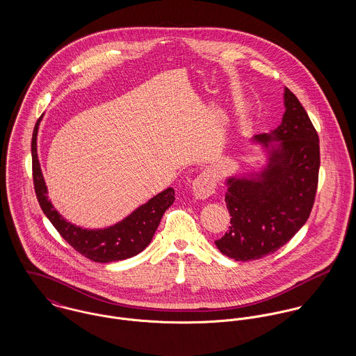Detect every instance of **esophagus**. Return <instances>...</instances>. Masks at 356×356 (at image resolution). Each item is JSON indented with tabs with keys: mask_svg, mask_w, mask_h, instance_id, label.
<instances>
[{
	"mask_svg": "<svg viewBox=\"0 0 356 356\" xmlns=\"http://www.w3.org/2000/svg\"><path fill=\"white\" fill-rule=\"evenodd\" d=\"M215 189H216V184L208 172L200 174L193 181V195L196 199H200V200L208 199L215 193Z\"/></svg>",
	"mask_w": 356,
	"mask_h": 356,
	"instance_id": "34e87169",
	"label": "esophagus"
}]
</instances>
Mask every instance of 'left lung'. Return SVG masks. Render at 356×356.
Here are the masks:
<instances>
[{
    "mask_svg": "<svg viewBox=\"0 0 356 356\" xmlns=\"http://www.w3.org/2000/svg\"><path fill=\"white\" fill-rule=\"evenodd\" d=\"M284 104L281 124L254 137L268 149L267 165L252 178L226 181L230 227L215 244L234 260L274 254L303 227L314 205L321 163L318 133L288 88Z\"/></svg>",
    "mask_w": 356,
    "mask_h": 356,
    "instance_id": "obj_1",
    "label": "left lung"
}]
</instances>
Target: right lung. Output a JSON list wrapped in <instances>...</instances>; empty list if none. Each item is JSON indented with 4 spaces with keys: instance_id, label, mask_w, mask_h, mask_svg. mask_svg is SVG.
Listing matches in <instances>:
<instances>
[{
    "instance_id": "right-lung-1",
    "label": "right lung",
    "mask_w": 356,
    "mask_h": 356,
    "mask_svg": "<svg viewBox=\"0 0 356 356\" xmlns=\"http://www.w3.org/2000/svg\"><path fill=\"white\" fill-rule=\"evenodd\" d=\"M41 119L42 116L35 123L31 140L34 189L40 207L56 230L60 233V236L76 252L100 263L124 260L144 251L152 241L153 234L161 220L163 213L175 200L174 189L168 188L163 191L148 203L143 204L136 211H133L122 222L105 229H82L67 222L53 208L47 195L48 189L42 177L37 153V134Z\"/></svg>"
}]
</instances>
